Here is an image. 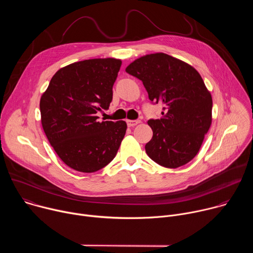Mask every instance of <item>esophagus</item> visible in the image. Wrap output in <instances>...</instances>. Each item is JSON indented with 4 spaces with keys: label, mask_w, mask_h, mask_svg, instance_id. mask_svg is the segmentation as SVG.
Here are the masks:
<instances>
[{
    "label": "esophagus",
    "mask_w": 253,
    "mask_h": 253,
    "mask_svg": "<svg viewBox=\"0 0 253 253\" xmlns=\"http://www.w3.org/2000/svg\"><path fill=\"white\" fill-rule=\"evenodd\" d=\"M139 123H140L139 120H127V125H128L129 127H133V126L139 124Z\"/></svg>",
    "instance_id": "obj_1"
}]
</instances>
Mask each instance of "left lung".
<instances>
[{
    "mask_svg": "<svg viewBox=\"0 0 253 253\" xmlns=\"http://www.w3.org/2000/svg\"><path fill=\"white\" fill-rule=\"evenodd\" d=\"M145 87L149 100L163 105L162 118L148 120L153 131L147 155L166 168H177L198 153L212 121V98L200 74L164 53L143 56L127 68Z\"/></svg>",
    "mask_w": 253,
    "mask_h": 253,
    "instance_id": "1",
    "label": "left lung"
}]
</instances>
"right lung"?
Here are the masks:
<instances>
[{"instance_id": "add662e5", "label": "right lung", "mask_w": 253, "mask_h": 253, "mask_svg": "<svg viewBox=\"0 0 253 253\" xmlns=\"http://www.w3.org/2000/svg\"><path fill=\"white\" fill-rule=\"evenodd\" d=\"M122 61L91 59L61 68L40 100L44 132L61 160L91 173L109 164L126 133L125 121H98L108 109Z\"/></svg>"}]
</instances>
